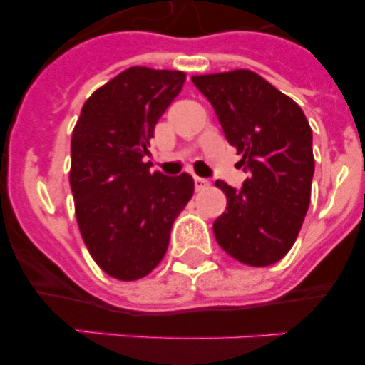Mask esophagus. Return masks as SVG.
<instances>
[{"label":"esophagus","instance_id":"1","mask_svg":"<svg viewBox=\"0 0 365 365\" xmlns=\"http://www.w3.org/2000/svg\"><path fill=\"white\" fill-rule=\"evenodd\" d=\"M193 182H195V190H205L210 186V180L205 179V177H193Z\"/></svg>","mask_w":365,"mask_h":365}]
</instances>
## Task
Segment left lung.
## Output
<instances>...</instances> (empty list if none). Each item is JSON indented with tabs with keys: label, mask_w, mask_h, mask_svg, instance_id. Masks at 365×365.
<instances>
[{
	"label": "left lung",
	"mask_w": 365,
	"mask_h": 365,
	"mask_svg": "<svg viewBox=\"0 0 365 365\" xmlns=\"http://www.w3.org/2000/svg\"><path fill=\"white\" fill-rule=\"evenodd\" d=\"M192 82L248 173L240 190L215 182L227 195V212L214 221L215 240L245 265H272L291 250L309 210L311 125L294 100L252 71L201 74Z\"/></svg>",
	"instance_id": "left-lung-1"
}]
</instances>
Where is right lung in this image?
<instances>
[{
    "label": "right lung",
    "instance_id": "right-lung-1",
    "mask_svg": "<svg viewBox=\"0 0 365 365\" xmlns=\"http://www.w3.org/2000/svg\"><path fill=\"white\" fill-rule=\"evenodd\" d=\"M185 80L182 71L130 67L86 100L73 130L69 182L80 234L96 265L122 282L159 265L193 195L192 175H163L143 160Z\"/></svg>",
    "mask_w": 365,
    "mask_h": 365
}]
</instances>
